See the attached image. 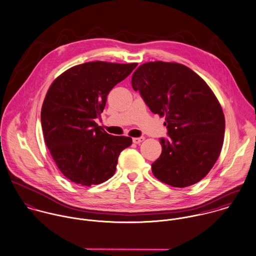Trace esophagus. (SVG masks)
Returning <instances> with one entry per match:
<instances>
[{
  "label": "esophagus",
  "mask_w": 256,
  "mask_h": 256,
  "mask_svg": "<svg viewBox=\"0 0 256 256\" xmlns=\"http://www.w3.org/2000/svg\"><path fill=\"white\" fill-rule=\"evenodd\" d=\"M144 140V136H140V138H132V142H134V144H140V142H142Z\"/></svg>",
  "instance_id": "1"
}]
</instances>
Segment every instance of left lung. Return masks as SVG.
<instances>
[{
	"label": "left lung",
	"instance_id": "obj_1",
	"mask_svg": "<svg viewBox=\"0 0 256 256\" xmlns=\"http://www.w3.org/2000/svg\"><path fill=\"white\" fill-rule=\"evenodd\" d=\"M132 86L154 114L165 116L169 140L160 138L162 152L152 164L154 176L178 188L202 180L220 156L226 128L210 88L187 66L163 61L140 65Z\"/></svg>",
	"mask_w": 256,
	"mask_h": 256
}]
</instances>
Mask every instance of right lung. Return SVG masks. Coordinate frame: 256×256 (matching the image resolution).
I'll list each match as a JSON object with an SVG mask.
<instances>
[{"instance_id":"right-lung-1","label":"right lung","mask_w":256,"mask_h":256,"mask_svg":"<svg viewBox=\"0 0 256 256\" xmlns=\"http://www.w3.org/2000/svg\"><path fill=\"white\" fill-rule=\"evenodd\" d=\"M138 63L86 62L69 68L52 82L42 108L44 142L61 173L82 186L101 184L116 172L120 154L132 138L108 134L95 118L108 92Z\"/></svg>"}]
</instances>
